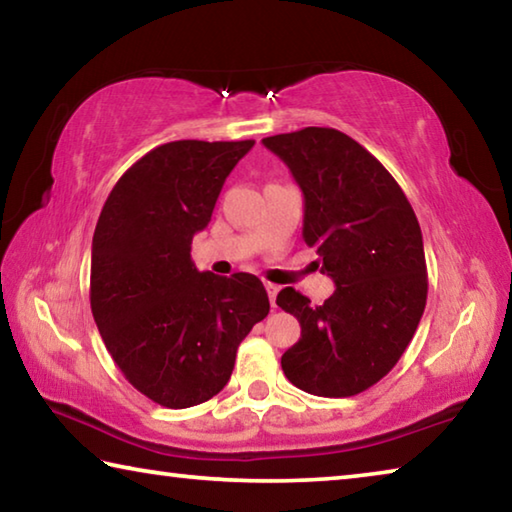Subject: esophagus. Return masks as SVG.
<instances>
[{
    "label": "esophagus",
    "instance_id": "obj_1",
    "mask_svg": "<svg viewBox=\"0 0 512 512\" xmlns=\"http://www.w3.org/2000/svg\"><path fill=\"white\" fill-rule=\"evenodd\" d=\"M266 291H268V298H271V307L275 309V298H277V291H280V287H277V284L266 282Z\"/></svg>",
    "mask_w": 512,
    "mask_h": 512
}]
</instances>
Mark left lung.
Returning a JSON list of instances; mask_svg holds the SVG:
<instances>
[{
	"instance_id": "obj_1",
	"label": "left lung",
	"mask_w": 512,
	"mask_h": 512,
	"mask_svg": "<svg viewBox=\"0 0 512 512\" xmlns=\"http://www.w3.org/2000/svg\"><path fill=\"white\" fill-rule=\"evenodd\" d=\"M262 142L305 194L302 237L336 282L323 305L293 287L277 293L300 323L282 370L311 395H359L400 361L427 305L420 223L397 180L350 135L309 126Z\"/></svg>"
}]
</instances>
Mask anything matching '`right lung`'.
Segmentation results:
<instances>
[{"mask_svg":"<svg viewBox=\"0 0 512 512\" xmlns=\"http://www.w3.org/2000/svg\"><path fill=\"white\" fill-rule=\"evenodd\" d=\"M255 140L155 146L112 187L92 237L90 305L124 377L187 409L228 384L237 348L271 302L259 277L196 271L192 239Z\"/></svg>","mask_w":512,"mask_h":512,"instance_id":"right-lung-1","label":"right lung"}]
</instances>
